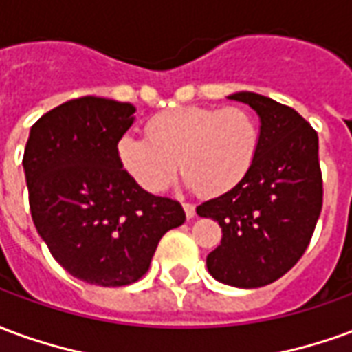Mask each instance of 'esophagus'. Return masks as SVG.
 I'll list each match as a JSON object with an SVG mask.
<instances>
[{"label": "esophagus", "mask_w": 352, "mask_h": 352, "mask_svg": "<svg viewBox=\"0 0 352 352\" xmlns=\"http://www.w3.org/2000/svg\"><path fill=\"white\" fill-rule=\"evenodd\" d=\"M183 207L186 219H194V217H196V207L192 206V204H183Z\"/></svg>", "instance_id": "1"}]
</instances>
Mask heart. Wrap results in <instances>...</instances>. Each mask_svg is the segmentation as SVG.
Returning <instances> with one entry per match:
<instances>
[{"label": "heart", "instance_id": "obj_1", "mask_svg": "<svg viewBox=\"0 0 352 352\" xmlns=\"http://www.w3.org/2000/svg\"><path fill=\"white\" fill-rule=\"evenodd\" d=\"M260 146V126L245 107H181L146 124V138L124 135L116 156L126 173L151 194L175 177L177 164L192 190L221 196L251 171Z\"/></svg>", "mask_w": 352, "mask_h": 352}]
</instances>
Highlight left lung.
<instances>
[{
  "instance_id": "8db88e82",
  "label": "left lung",
  "mask_w": 352,
  "mask_h": 352,
  "mask_svg": "<svg viewBox=\"0 0 352 352\" xmlns=\"http://www.w3.org/2000/svg\"><path fill=\"white\" fill-rule=\"evenodd\" d=\"M230 100L251 105L260 116V146L251 171L196 213L222 228L221 245L209 252L214 279L258 288L283 277L302 258L322 209L318 135L292 107L254 92Z\"/></svg>"
}]
</instances>
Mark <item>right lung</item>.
<instances>
[{
    "label": "right lung",
    "mask_w": 352,
    "mask_h": 352,
    "mask_svg": "<svg viewBox=\"0 0 352 352\" xmlns=\"http://www.w3.org/2000/svg\"><path fill=\"white\" fill-rule=\"evenodd\" d=\"M133 113L96 96L65 101L32 126L24 151L35 228L58 264L90 285L139 280L162 236L186 221L179 201L143 190L118 162Z\"/></svg>",
    "instance_id": "right-lung-1"
}]
</instances>
